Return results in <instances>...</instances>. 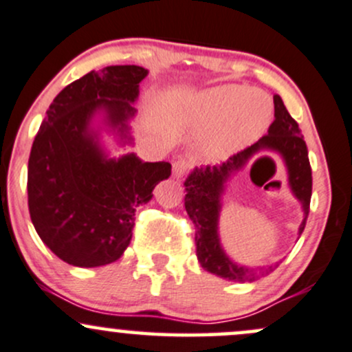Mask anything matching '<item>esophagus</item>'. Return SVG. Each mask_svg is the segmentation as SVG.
<instances>
[{
  "mask_svg": "<svg viewBox=\"0 0 352 352\" xmlns=\"http://www.w3.org/2000/svg\"><path fill=\"white\" fill-rule=\"evenodd\" d=\"M190 170V164H188L187 160H184V158H179V160L173 162L172 165V173L175 179H182L184 175Z\"/></svg>",
  "mask_w": 352,
  "mask_h": 352,
  "instance_id": "obj_1",
  "label": "esophagus"
}]
</instances>
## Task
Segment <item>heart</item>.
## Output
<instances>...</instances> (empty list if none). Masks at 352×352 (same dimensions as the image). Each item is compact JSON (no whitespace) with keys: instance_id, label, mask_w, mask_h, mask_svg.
Instances as JSON below:
<instances>
[{"instance_id":"obj_1","label":"heart","mask_w":352,"mask_h":352,"mask_svg":"<svg viewBox=\"0 0 352 352\" xmlns=\"http://www.w3.org/2000/svg\"><path fill=\"white\" fill-rule=\"evenodd\" d=\"M192 116L199 128H216L212 148L226 155L250 145L265 131L272 120V106L261 92L228 84L204 92Z\"/></svg>"}]
</instances>
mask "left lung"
<instances>
[{
	"instance_id": "8db88e82",
	"label": "left lung",
	"mask_w": 352,
	"mask_h": 352,
	"mask_svg": "<svg viewBox=\"0 0 352 352\" xmlns=\"http://www.w3.org/2000/svg\"><path fill=\"white\" fill-rule=\"evenodd\" d=\"M275 102V121L270 124L268 135L258 140L254 145L244 148L239 153L232 155L223 165L217 166H195L184 182L186 186V210L195 226V246H197V260L206 272L229 282H253L260 275L273 272L278 266H263V268H246L236 265L226 254L221 246L219 232V212L221 195L224 192V184L232 173L239 172L251 158L263 150H272L282 155L288 170V186L295 197L300 201L303 209V221L298 228L302 234L305 228L307 216L310 210V197H312V168L309 162V151L300 135L297 121L290 116L285 108L282 98L273 96Z\"/></svg>"
}]
</instances>
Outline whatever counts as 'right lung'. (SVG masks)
<instances>
[{
    "mask_svg": "<svg viewBox=\"0 0 352 352\" xmlns=\"http://www.w3.org/2000/svg\"><path fill=\"white\" fill-rule=\"evenodd\" d=\"M148 70L109 65L62 89L40 124L28 158V209L35 231L65 263L94 268L121 258L133 236L136 207L168 179V162L135 153L108 158L92 118L131 142L128 120Z\"/></svg>",
    "mask_w": 352,
    "mask_h": 352,
    "instance_id": "1",
    "label": "right lung"
}]
</instances>
